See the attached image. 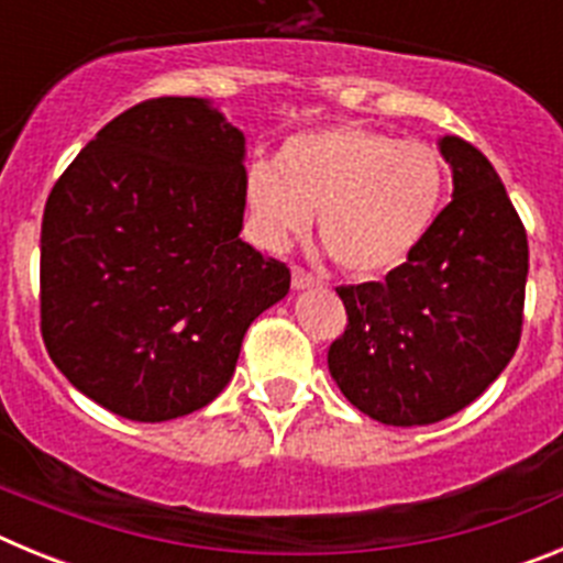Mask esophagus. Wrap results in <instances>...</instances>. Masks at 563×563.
Here are the masks:
<instances>
[{"label":"esophagus","mask_w":563,"mask_h":563,"mask_svg":"<svg viewBox=\"0 0 563 563\" xmlns=\"http://www.w3.org/2000/svg\"><path fill=\"white\" fill-rule=\"evenodd\" d=\"M318 285H321V282H318L312 273L301 271V267H292V287H296V290H312V287Z\"/></svg>","instance_id":"34e87169"}]
</instances>
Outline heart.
I'll use <instances>...</instances> for the list:
<instances>
[{"label":"heart","instance_id":"1","mask_svg":"<svg viewBox=\"0 0 563 563\" xmlns=\"http://www.w3.org/2000/svg\"><path fill=\"white\" fill-rule=\"evenodd\" d=\"M445 194L449 168L434 146L357 123L292 134L273 166L256 163L245 180L265 245L285 247L318 213V242L355 278L406 265L429 239Z\"/></svg>","mask_w":563,"mask_h":563}]
</instances>
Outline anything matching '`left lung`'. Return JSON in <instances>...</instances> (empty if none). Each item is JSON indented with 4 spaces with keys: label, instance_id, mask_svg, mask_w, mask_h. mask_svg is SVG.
Here are the masks:
<instances>
[{
    "label": "left lung",
    "instance_id": "1",
    "mask_svg": "<svg viewBox=\"0 0 563 563\" xmlns=\"http://www.w3.org/2000/svg\"><path fill=\"white\" fill-rule=\"evenodd\" d=\"M454 194L415 256L383 282L338 287L350 324L330 346L343 397L383 426L456 415L521 338L527 233L499 174L456 134L437 141Z\"/></svg>",
    "mask_w": 563,
    "mask_h": 563
}]
</instances>
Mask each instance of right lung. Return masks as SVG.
<instances>
[{
  "label": "right lung",
  "instance_id": "obj_1",
  "mask_svg": "<svg viewBox=\"0 0 563 563\" xmlns=\"http://www.w3.org/2000/svg\"><path fill=\"white\" fill-rule=\"evenodd\" d=\"M245 134L208 98H154L109 121L58 177L42 220V335L81 395L163 422L228 386L247 327L290 271L242 233Z\"/></svg>",
  "mask_w": 563,
  "mask_h": 563
}]
</instances>
